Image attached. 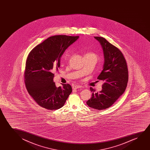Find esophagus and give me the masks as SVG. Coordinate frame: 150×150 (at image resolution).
<instances>
[{
    "label": "esophagus",
    "instance_id": "obj_1",
    "mask_svg": "<svg viewBox=\"0 0 150 150\" xmlns=\"http://www.w3.org/2000/svg\"><path fill=\"white\" fill-rule=\"evenodd\" d=\"M72 88L73 89H77V88H82V86H78V85H74L73 86H72Z\"/></svg>",
    "mask_w": 150,
    "mask_h": 150
}]
</instances>
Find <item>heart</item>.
Instances as JSON below:
<instances>
[{
    "label": "heart",
    "mask_w": 150,
    "mask_h": 150,
    "mask_svg": "<svg viewBox=\"0 0 150 150\" xmlns=\"http://www.w3.org/2000/svg\"><path fill=\"white\" fill-rule=\"evenodd\" d=\"M86 55H93L95 56H96L94 54L92 53H88L86 54Z\"/></svg>",
    "instance_id": "b5f03b06"
}]
</instances>
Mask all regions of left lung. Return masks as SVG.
<instances>
[{
    "instance_id": "1",
    "label": "left lung",
    "mask_w": 150,
    "mask_h": 150,
    "mask_svg": "<svg viewBox=\"0 0 150 150\" xmlns=\"http://www.w3.org/2000/svg\"><path fill=\"white\" fill-rule=\"evenodd\" d=\"M100 42L104 55L103 70L97 79L103 81L102 90L92 92L91 99L86 101L88 107L98 110L107 109L125 92L128 81V69L121 52L101 37H94Z\"/></svg>"
}]
</instances>
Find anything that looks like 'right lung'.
I'll list each match as a JSON object with an SVG mask.
<instances>
[{"label":"right lung","mask_w":150,"mask_h":150,"mask_svg":"<svg viewBox=\"0 0 150 150\" xmlns=\"http://www.w3.org/2000/svg\"><path fill=\"white\" fill-rule=\"evenodd\" d=\"M78 38L79 36L67 35L51 36L29 53L25 72V86L36 103L43 108H61L72 93L69 84L56 86L53 73L59 68L60 58L66 50Z\"/></svg>","instance_id":"right-lung-1"}]
</instances>
